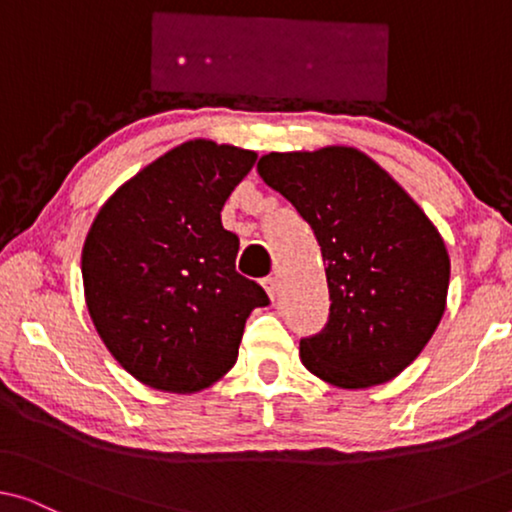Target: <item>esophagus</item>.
Returning a JSON list of instances; mask_svg holds the SVG:
<instances>
[{"mask_svg":"<svg viewBox=\"0 0 512 512\" xmlns=\"http://www.w3.org/2000/svg\"><path fill=\"white\" fill-rule=\"evenodd\" d=\"M263 286H265V291H268V296L275 300L277 298V291H279V284H277V279L275 277H265L263 279Z\"/></svg>","mask_w":512,"mask_h":512,"instance_id":"1","label":"esophagus"}]
</instances>
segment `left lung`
I'll list each match as a JSON object with an SVG mask.
<instances>
[{"label": "left lung", "mask_w": 512, "mask_h": 512, "mask_svg": "<svg viewBox=\"0 0 512 512\" xmlns=\"http://www.w3.org/2000/svg\"><path fill=\"white\" fill-rule=\"evenodd\" d=\"M261 179L310 223L326 263L331 312L300 340L312 375L366 389L403 373L445 312L450 256L415 200L349 146L268 153Z\"/></svg>", "instance_id": "obj_1"}]
</instances>
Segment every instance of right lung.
<instances>
[{"instance_id":"right-lung-1","label":"right lung","mask_w":512,"mask_h":512,"mask_svg":"<svg viewBox=\"0 0 512 512\" xmlns=\"http://www.w3.org/2000/svg\"><path fill=\"white\" fill-rule=\"evenodd\" d=\"M256 153L191 139L153 160L97 212L81 254L90 319L146 387L195 394L237 361L268 293L235 270L240 240L221 209Z\"/></svg>"}]
</instances>
